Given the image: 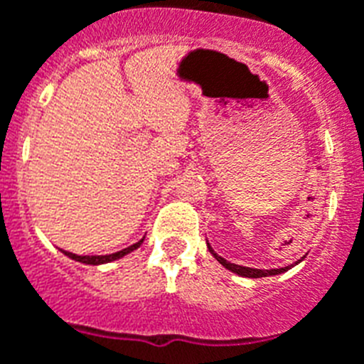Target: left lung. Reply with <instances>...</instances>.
I'll return each instance as SVG.
<instances>
[{"mask_svg":"<svg viewBox=\"0 0 364 364\" xmlns=\"http://www.w3.org/2000/svg\"><path fill=\"white\" fill-rule=\"evenodd\" d=\"M210 253L214 255L215 260H218L219 264H223L225 268L230 269V272L238 273V275H242V277H251V279H258V277H268V275H277V273H283L287 272L288 268H277V269H255V268H243V266H238V264H232L229 262V260H225V258L219 257L218 253H215L214 249L210 247Z\"/></svg>","mask_w":364,"mask_h":364,"instance_id":"obj_1","label":"left lung"}]
</instances>
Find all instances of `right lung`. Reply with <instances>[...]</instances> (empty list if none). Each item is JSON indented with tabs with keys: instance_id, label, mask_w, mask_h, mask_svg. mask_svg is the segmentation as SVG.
I'll return each mask as SVG.
<instances>
[{
	"instance_id": "add662e5",
	"label": "right lung",
	"mask_w": 364,
	"mask_h": 364,
	"mask_svg": "<svg viewBox=\"0 0 364 364\" xmlns=\"http://www.w3.org/2000/svg\"><path fill=\"white\" fill-rule=\"evenodd\" d=\"M143 243V240H139L137 243H134V245H130V247L122 249V251H117V253L113 255H102V257H81V255H74V253H68L67 255L70 258H74V260H77V262H83V264H91V266H96V264H106V262H111V260H117V258L124 257V255H128L130 251H134V249H137Z\"/></svg>"
}]
</instances>
